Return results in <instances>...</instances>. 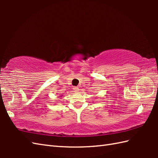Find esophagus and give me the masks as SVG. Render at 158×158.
Here are the masks:
<instances>
[{
	"label": "esophagus",
	"instance_id": "obj_1",
	"mask_svg": "<svg viewBox=\"0 0 158 158\" xmlns=\"http://www.w3.org/2000/svg\"><path fill=\"white\" fill-rule=\"evenodd\" d=\"M73 89L75 90V92H79V88L77 87H74Z\"/></svg>",
	"mask_w": 158,
	"mask_h": 158
}]
</instances>
